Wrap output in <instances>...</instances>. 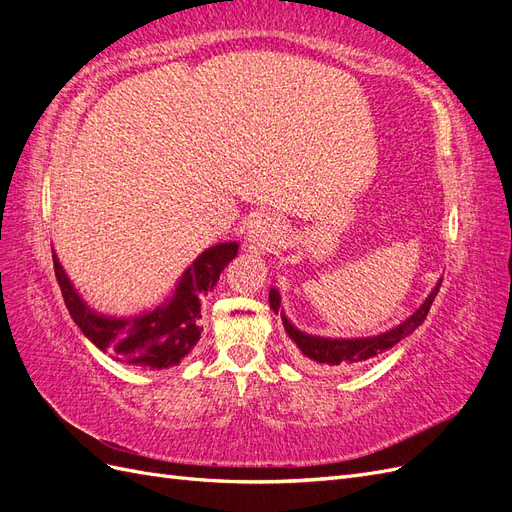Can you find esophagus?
I'll list each match as a JSON object with an SVG mask.
<instances>
[{
	"mask_svg": "<svg viewBox=\"0 0 512 512\" xmlns=\"http://www.w3.org/2000/svg\"><path fill=\"white\" fill-rule=\"evenodd\" d=\"M284 239V226L280 218L271 213H256L247 226V241L260 252H271Z\"/></svg>",
	"mask_w": 512,
	"mask_h": 512,
	"instance_id": "34e87169",
	"label": "esophagus"
}]
</instances>
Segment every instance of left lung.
<instances>
[{
	"label": "left lung",
	"mask_w": 512,
	"mask_h": 512,
	"mask_svg": "<svg viewBox=\"0 0 512 512\" xmlns=\"http://www.w3.org/2000/svg\"><path fill=\"white\" fill-rule=\"evenodd\" d=\"M442 282L431 290L429 297L425 299V303L416 309V312L399 324V327L374 335V337H356V339H333V337H320V335H309L299 331L294 324L284 316L282 312V299L280 292L275 288H271L269 292V305L273 312L282 314V322L284 329L288 333V337L292 339L294 344V359H297L303 367H312V369H348L354 365H361L374 356L386 352L389 348H393L395 344H399L401 339L408 337L416 327H421V322L427 318L429 307L436 299V294L440 290Z\"/></svg>",
	"instance_id": "1"
}]
</instances>
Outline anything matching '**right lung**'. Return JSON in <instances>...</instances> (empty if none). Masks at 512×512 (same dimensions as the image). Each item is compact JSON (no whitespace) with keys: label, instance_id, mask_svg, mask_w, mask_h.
Returning a JSON list of instances; mask_svg holds the SVG:
<instances>
[{"label":"right lung","instance_id":"1","mask_svg":"<svg viewBox=\"0 0 512 512\" xmlns=\"http://www.w3.org/2000/svg\"><path fill=\"white\" fill-rule=\"evenodd\" d=\"M237 243H220L200 254L181 275L179 286L166 305L130 318L102 316L76 294L68 275L53 254L55 277L72 320L91 344L115 361L138 367L164 369L188 356L203 331V301L218 284L220 273L237 256Z\"/></svg>","mask_w":512,"mask_h":512}]
</instances>
